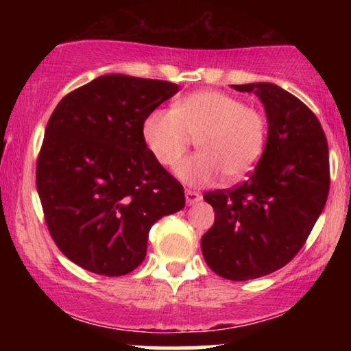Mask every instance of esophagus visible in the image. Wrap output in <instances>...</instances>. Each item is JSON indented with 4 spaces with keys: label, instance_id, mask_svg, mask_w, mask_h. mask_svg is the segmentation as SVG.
Instances as JSON below:
<instances>
[{
    "label": "esophagus",
    "instance_id": "esophagus-1",
    "mask_svg": "<svg viewBox=\"0 0 351 351\" xmlns=\"http://www.w3.org/2000/svg\"><path fill=\"white\" fill-rule=\"evenodd\" d=\"M184 198H186V203L189 204V206H193V204H196L198 201H201L203 196H201L199 193L191 191V189H186V191H184Z\"/></svg>",
    "mask_w": 351,
    "mask_h": 351
}]
</instances>
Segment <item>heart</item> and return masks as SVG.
Segmentation results:
<instances>
[{"label": "heart", "mask_w": 351, "mask_h": 351, "mask_svg": "<svg viewBox=\"0 0 351 351\" xmlns=\"http://www.w3.org/2000/svg\"><path fill=\"white\" fill-rule=\"evenodd\" d=\"M143 140L153 158L175 167L198 138L199 152L176 167V176L188 186H209L228 176L243 180L263 156L267 120L263 112L219 90L193 92L175 108H155L143 122Z\"/></svg>", "instance_id": "1"}]
</instances>
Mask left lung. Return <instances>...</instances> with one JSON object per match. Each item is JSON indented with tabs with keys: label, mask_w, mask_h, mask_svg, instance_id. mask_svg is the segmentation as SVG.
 <instances>
[{
	"label": "left lung",
	"mask_w": 351,
	"mask_h": 351,
	"mask_svg": "<svg viewBox=\"0 0 351 351\" xmlns=\"http://www.w3.org/2000/svg\"><path fill=\"white\" fill-rule=\"evenodd\" d=\"M232 88L264 104L267 142L244 183L204 195L216 215L201 249L217 276L249 280L284 267L307 241L327 203L328 143L315 114L291 92L271 82Z\"/></svg>",
	"instance_id": "left-lung-1"
}]
</instances>
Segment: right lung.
<instances>
[{
	"instance_id": "right-lung-1",
	"label": "right lung",
	"mask_w": 351,
	"mask_h": 351,
	"mask_svg": "<svg viewBox=\"0 0 351 351\" xmlns=\"http://www.w3.org/2000/svg\"><path fill=\"white\" fill-rule=\"evenodd\" d=\"M180 87L167 80L100 75L52 112L36 186L52 239L74 264L125 276L143 263L150 228L184 208V191L153 158L143 122Z\"/></svg>"
}]
</instances>
